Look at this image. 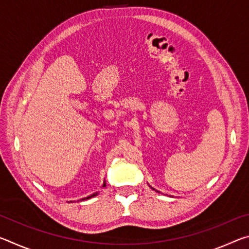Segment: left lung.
<instances>
[{"label":"left lung","instance_id":"obj_1","mask_svg":"<svg viewBox=\"0 0 249 249\" xmlns=\"http://www.w3.org/2000/svg\"><path fill=\"white\" fill-rule=\"evenodd\" d=\"M149 187H150V185H149ZM150 188H151V189H153V190H155V189H154L153 187H150ZM155 191H157V190H155ZM157 192H158V191H157Z\"/></svg>","mask_w":249,"mask_h":249}]
</instances>
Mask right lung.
Wrapping results in <instances>:
<instances>
[{"instance_id": "right-lung-1", "label": "right lung", "mask_w": 249, "mask_h": 249, "mask_svg": "<svg viewBox=\"0 0 249 249\" xmlns=\"http://www.w3.org/2000/svg\"><path fill=\"white\" fill-rule=\"evenodd\" d=\"M105 185H107V182H105V181H104L102 187L104 188V187H105ZM98 195H99V192H95V193H93V195H91V196H87V197H83V199H81V200H80V201H83V200H89V199H91V197H93V196H98ZM70 202H72V201H70Z\"/></svg>"}]
</instances>
